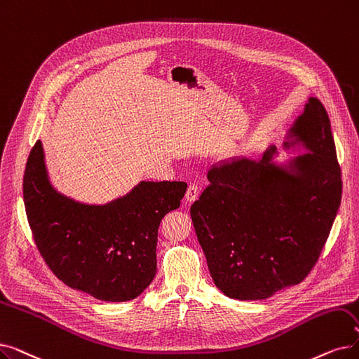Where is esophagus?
<instances>
[{"mask_svg":"<svg viewBox=\"0 0 359 359\" xmlns=\"http://www.w3.org/2000/svg\"><path fill=\"white\" fill-rule=\"evenodd\" d=\"M198 196H199V188H198V186L196 184H189L188 192H186V196H184L186 204H192V202H195L198 199Z\"/></svg>","mask_w":359,"mask_h":359,"instance_id":"obj_1","label":"esophagus"}]
</instances>
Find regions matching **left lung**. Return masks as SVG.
Returning <instances> with one entry per match:
<instances>
[{
	"label": "left lung",
	"instance_id": "obj_1",
	"mask_svg": "<svg viewBox=\"0 0 359 359\" xmlns=\"http://www.w3.org/2000/svg\"><path fill=\"white\" fill-rule=\"evenodd\" d=\"M283 149L296 155L278 160L271 145L258 160L214 164L210 184L191 207L214 285L231 299H267L301 283L340 207V167L318 98H308L286 132Z\"/></svg>",
	"mask_w": 359,
	"mask_h": 359
}]
</instances>
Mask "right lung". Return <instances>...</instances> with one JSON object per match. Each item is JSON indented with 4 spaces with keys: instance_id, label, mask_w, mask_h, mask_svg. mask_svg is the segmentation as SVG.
Instances as JSON below:
<instances>
[{
    "instance_id": "obj_1",
    "label": "right lung",
    "mask_w": 359,
    "mask_h": 359,
    "mask_svg": "<svg viewBox=\"0 0 359 359\" xmlns=\"http://www.w3.org/2000/svg\"><path fill=\"white\" fill-rule=\"evenodd\" d=\"M184 182H139L105 204L58 192L41 141L29 154L23 199L27 222L45 262L61 282L105 302L137 298L157 273L163 217L180 207Z\"/></svg>"
}]
</instances>
